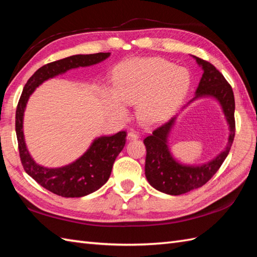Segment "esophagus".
<instances>
[{"instance_id":"34e87169","label":"esophagus","mask_w":257,"mask_h":257,"mask_svg":"<svg viewBox=\"0 0 257 257\" xmlns=\"http://www.w3.org/2000/svg\"><path fill=\"white\" fill-rule=\"evenodd\" d=\"M127 138L129 139V140H136V139H138L139 138V135L136 133V132H129L128 133V136H127Z\"/></svg>"}]
</instances>
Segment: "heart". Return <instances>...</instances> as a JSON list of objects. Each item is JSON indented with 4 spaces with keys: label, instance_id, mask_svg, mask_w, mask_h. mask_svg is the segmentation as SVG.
I'll return each instance as SVG.
<instances>
[{
    "label": "heart",
    "instance_id": "b5f03b06",
    "mask_svg": "<svg viewBox=\"0 0 257 257\" xmlns=\"http://www.w3.org/2000/svg\"><path fill=\"white\" fill-rule=\"evenodd\" d=\"M190 74L162 58H135L119 65L114 74V89L106 97L111 110L127 114L125 103L138 101L137 113L144 123L165 121L187 94Z\"/></svg>",
    "mask_w": 257,
    "mask_h": 257
}]
</instances>
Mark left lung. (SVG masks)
Masks as SVG:
<instances>
[{"label": "left lung", "mask_w": 257, "mask_h": 257, "mask_svg": "<svg viewBox=\"0 0 257 257\" xmlns=\"http://www.w3.org/2000/svg\"><path fill=\"white\" fill-rule=\"evenodd\" d=\"M193 57L203 69V75L196 88L195 97L191 101L200 97L215 98L224 112L230 128V136L226 148L210 162L202 166H184L174 160L168 147V136L177 117L171 118L168 122L155 129L154 133L144 140L147 149L146 178L155 189L170 195L190 192L209 181L225 160L235 136V100L231 85L211 63Z\"/></svg>", "instance_id": "obj_1"}]
</instances>
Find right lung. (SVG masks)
Instances as JSON below:
<instances>
[{
    "label": "right lung",
    "mask_w": 257,
    "mask_h": 257,
    "mask_svg": "<svg viewBox=\"0 0 257 257\" xmlns=\"http://www.w3.org/2000/svg\"><path fill=\"white\" fill-rule=\"evenodd\" d=\"M110 53L89 55H74L48 63L32 75L27 80L16 108L15 130L19 143L21 162L26 173L43 188L64 198H80L95 192L110 177L113 162L125 144V132L113 136H103L94 140L89 149L79 159L61 168H45L33 160L26 148L23 134V116L31 94L45 80L67 70L90 66L105 61Z\"/></svg>",
    "instance_id": "add662e5"
}]
</instances>
